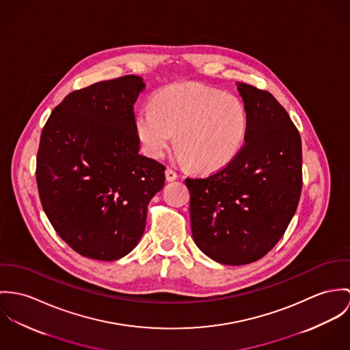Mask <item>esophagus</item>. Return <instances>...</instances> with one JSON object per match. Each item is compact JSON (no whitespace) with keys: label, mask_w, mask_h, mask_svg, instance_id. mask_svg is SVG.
I'll return each mask as SVG.
<instances>
[{"label":"esophagus","mask_w":350,"mask_h":350,"mask_svg":"<svg viewBox=\"0 0 350 350\" xmlns=\"http://www.w3.org/2000/svg\"><path fill=\"white\" fill-rule=\"evenodd\" d=\"M165 176H166V180H167V181H174V180L178 177L177 172H176L174 169H172V167H167V169L165 170Z\"/></svg>","instance_id":"34e87169"}]
</instances>
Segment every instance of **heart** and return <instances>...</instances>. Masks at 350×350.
Returning a JSON list of instances; mask_svg holds the SVG:
<instances>
[{
	"label": "heart",
	"instance_id": "obj_1",
	"mask_svg": "<svg viewBox=\"0 0 350 350\" xmlns=\"http://www.w3.org/2000/svg\"><path fill=\"white\" fill-rule=\"evenodd\" d=\"M248 113L234 95L201 83H176L157 92L153 106L137 116V133L148 156L159 158L176 133L180 157L198 170L226 166L240 152Z\"/></svg>",
	"mask_w": 350,
	"mask_h": 350
}]
</instances>
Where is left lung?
<instances>
[{
    "label": "left lung",
    "instance_id": "left-lung-1",
    "mask_svg": "<svg viewBox=\"0 0 350 350\" xmlns=\"http://www.w3.org/2000/svg\"><path fill=\"white\" fill-rule=\"evenodd\" d=\"M248 113L243 148L226 166L188 177L196 245L241 266L269 254L286 232L302 191V142L287 111L266 90L237 83Z\"/></svg>",
    "mask_w": 350,
    "mask_h": 350
}]
</instances>
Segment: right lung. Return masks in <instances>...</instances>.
<instances>
[{"instance_id": "right-lung-1", "label": "right lung", "mask_w": 350, "mask_h": 350, "mask_svg": "<svg viewBox=\"0 0 350 350\" xmlns=\"http://www.w3.org/2000/svg\"><path fill=\"white\" fill-rule=\"evenodd\" d=\"M139 77L94 83L68 94L45 122L36 158L42 209L81 256L117 260L145 231L165 166L139 154L134 103Z\"/></svg>"}]
</instances>
